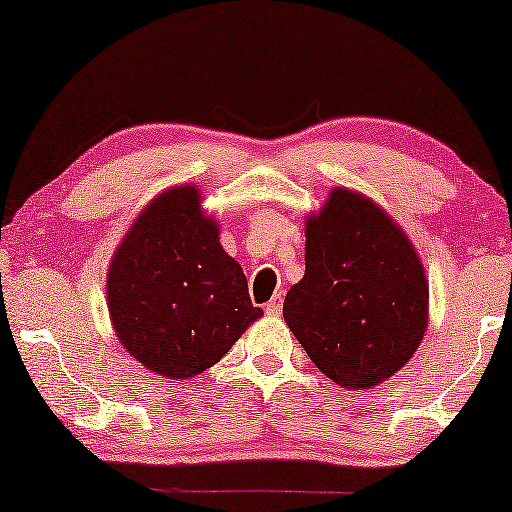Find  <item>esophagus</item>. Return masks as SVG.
<instances>
[{"mask_svg":"<svg viewBox=\"0 0 512 512\" xmlns=\"http://www.w3.org/2000/svg\"><path fill=\"white\" fill-rule=\"evenodd\" d=\"M265 312L272 314V317H275V314L282 312V293H275V298H272L270 303L265 305Z\"/></svg>","mask_w":512,"mask_h":512,"instance_id":"esophagus-1","label":"esophagus"}]
</instances>
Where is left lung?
I'll return each instance as SVG.
<instances>
[{
	"label": "left lung",
	"mask_w": 512,
	"mask_h": 512,
	"mask_svg": "<svg viewBox=\"0 0 512 512\" xmlns=\"http://www.w3.org/2000/svg\"><path fill=\"white\" fill-rule=\"evenodd\" d=\"M305 237V277L286 293V324L340 387H375L424 338L429 284L422 261L375 202L345 188L307 219Z\"/></svg>",
	"instance_id": "1"
}]
</instances>
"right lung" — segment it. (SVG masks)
Here are the masks:
<instances>
[{
    "label": "right lung",
    "instance_id": "add662e5",
    "mask_svg": "<svg viewBox=\"0 0 512 512\" xmlns=\"http://www.w3.org/2000/svg\"><path fill=\"white\" fill-rule=\"evenodd\" d=\"M107 300L123 347L172 380L212 368L263 314L193 186L165 191L137 216L111 261Z\"/></svg>",
    "mask_w": 512,
    "mask_h": 512
}]
</instances>
